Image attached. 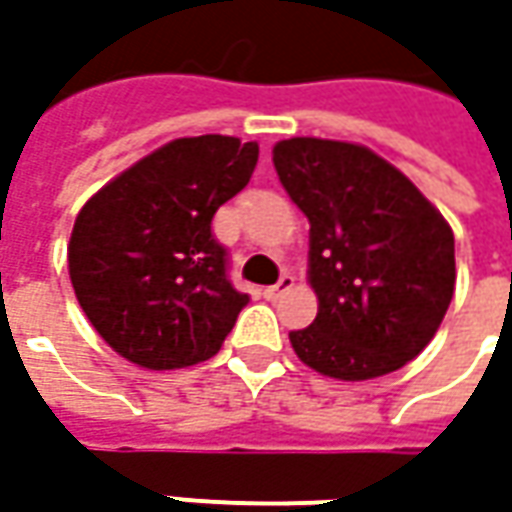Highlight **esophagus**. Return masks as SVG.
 Wrapping results in <instances>:
<instances>
[{
  "label": "esophagus",
  "mask_w": 512,
  "mask_h": 512,
  "mask_svg": "<svg viewBox=\"0 0 512 512\" xmlns=\"http://www.w3.org/2000/svg\"><path fill=\"white\" fill-rule=\"evenodd\" d=\"M293 285H296V279H293L290 273H282L276 285L265 287V299H267V302H279V299L285 296L287 290H293Z\"/></svg>",
  "instance_id": "obj_1"
}]
</instances>
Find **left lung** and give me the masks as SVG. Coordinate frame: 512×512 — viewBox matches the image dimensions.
Instances as JSON below:
<instances>
[{
  "instance_id": "left-lung-1",
  "label": "left lung",
  "mask_w": 512,
  "mask_h": 512,
  "mask_svg": "<svg viewBox=\"0 0 512 512\" xmlns=\"http://www.w3.org/2000/svg\"><path fill=\"white\" fill-rule=\"evenodd\" d=\"M273 165L310 222L313 325L293 330L316 373L364 382L416 359L456 287V247L444 216L402 170L362 145L285 139Z\"/></svg>"
}]
</instances>
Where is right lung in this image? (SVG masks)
Here are the masks:
<instances>
[{
	"label": "right lung",
	"instance_id": "obj_1",
	"mask_svg": "<svg viewBox=\"0 0 512 512\" xmlns=\"http://www.w3.org/2000/svg\"><path fill=\"white\" fill-rule=\"evenodd\" d=\"M256 142L190 136L153 150L79 210L68 270L105 342L148 370L219 353L250 302L227 279L213 213L250 182Z\"/></svg>",
	"mask_w": 512,
	"mask_h": 512
}]
</instances>
